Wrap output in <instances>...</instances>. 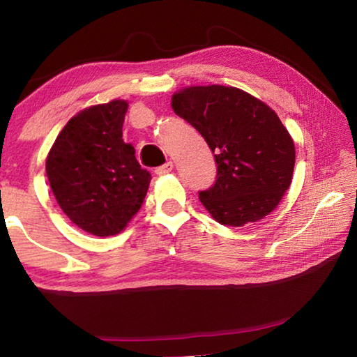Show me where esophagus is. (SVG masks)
Returning <instances> with one entry per match:
<instances>
[{
    "label": "esophagus",
    "mask_w": 357,
    "mask_h": 357,
    "mask_svg": "<svg viewBox=\"0 0 357 357\" xmlns=\"http://www.w3.org/2000/svg\"><path fill=\"white\" fill-rule=\"evenodd\" d=\"M170 172H173V162H167V164L155 168V174H159V176H162V174L170 173Z\"/></svg>",
    "instance_id": "esophagus-1"
}]
</instances>
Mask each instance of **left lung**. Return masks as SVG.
<instances>
[{"label": "left lung", "instance_id": "left-lung-1", "mask_svg": "<svg viewBox=\"0 0 357 357\" xmlns=\"http://www.w3.org/2000/svg\"><path fill=\"white\" fill-rule=\"evenodd\" d=\"M172 107L213 151L215 183L200 202L222 225L243 227L268 215L291 184L294 143L274 110L243 89L192 86Z\"/></svg>", "mask_w": 357, "mask_h": 357}]
</instances>
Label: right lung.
Returning a JSON list of instances; mask_svg holds the SVG:
<instances>
[{"label": "right lung", "instance_id": "obj_1", "mask_svg": "<svg viewBox=\"0 0 357 357\" xmlns=\"http://www.w3.org/2000/svg\"><path fill=\"white\" fill-rule=\"evenodd\" d=\"M128 102L84 108L59 132L45 170L59 208L83 231L113 236L142 208L151 174L123 140Z\"/></svg>", "mask_w": 357, "mask_h": 357}]
</instances>
